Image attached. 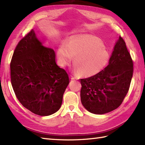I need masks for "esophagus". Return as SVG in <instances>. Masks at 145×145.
Returning a JSON list of instances; mask_svg holds the SVG:
<instances>
[{"instance_id": "1", "label": "esophagus", "mask_w": 145, "mask_h": 145, "mask_svg": "<svg viewBox=\"0 0 145 145\" xmlns=\"http://www.w3.org/2000/svg\"><path fill=\"white\" fill-rule=\"evenodd\" d=\"M70 77H71V79H72V80L76 79V76L75 75H73V74H71L70 75Z\"/></svg>"}]
</instances>
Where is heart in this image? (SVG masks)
Listing matches in <instances>:
<instances>
[{
    "label": "heart",
    "mask_w": 145,
    "mask_h": 145,
    "mask_svg": "<svg viewBox=\"0 0 145 145\" xmlns=\"http://www.w3.org/2000/svg\"><path fill=\"white\" fill-rule=\"evenodd\" d=\"M61 66L72 62L80 75L85 77L93 76L103 69L109 62L111 53L109 48L97 37L80 35L63 42L57 51Z\"/></svg>",
    "instance_id": "heart-1"
}]
</instances>
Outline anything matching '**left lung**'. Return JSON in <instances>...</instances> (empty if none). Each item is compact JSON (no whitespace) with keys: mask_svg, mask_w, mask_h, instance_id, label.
I'll return each mask as SVG.
<instances>
[{"mask_svg":"<svg viewBox=\"0 0 145 145\" xmlns=\"http://www.w3.org/2000/svg\"><path fill=\"white\" fill-rule=\"evenodd\" d=\"M133 73V60L120 36L108 66L96 75L80 80L83 106L98 115L116 109L128 93Z\"/></svg>","mask_w":145,"mask_h":145,"instance_id":"1","label":"left lung"}]
</instances>
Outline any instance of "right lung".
I'll return each mask as SVG.
<instances>
[{"mask_svg": "<svg viewBox=\"0 0 145 145\" xmlns=\"http://www.w3.org/2000/svg\"><path fill=\"white\" fill-rule=\"evenodd\" d=\"M10 67L12 88L25 108L40 116L60 109L69 75L57 65L55 51L43 45L33 29L18 43Z\"/></svg>", "mask_w": 145, "mask_h": 145, "instance_id": "1", "label": "right lung"}]
</instances>
